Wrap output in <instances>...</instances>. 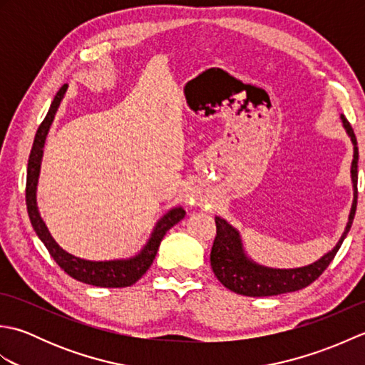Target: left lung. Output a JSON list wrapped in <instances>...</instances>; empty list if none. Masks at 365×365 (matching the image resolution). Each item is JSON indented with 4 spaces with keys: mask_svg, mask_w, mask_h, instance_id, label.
<instances>
[{
    "mask_svg": "<svg viewBox=\"0 0 365 365\" xmlns=\"http://www.w3.org/2000/svg\"><path fill=\"white\" fill-rule=\"evenodd\" d=\"M344 128L353 143V161H351V182H353V204L348 222L342 237L339 238L337 245L332 247L317 262L311 265L299 268H269L255 263L250 255L246 254L242 235L240 232L230 226V224L216 216V237L210 254V263L215 276L226 289L235 292L245 297H273V294L297 292L304 289L309 284H312L329 263L334 259L339 247L342 246L344 240L351 229V224L356 213V204H358V143L353 133V128L348 120L340 115Z\"/></svg>",
    "mask_w": 365,
    "mask_h": 365,
    "instance_id": "obj_1",
    "label": "left lung"
}]
</instances>
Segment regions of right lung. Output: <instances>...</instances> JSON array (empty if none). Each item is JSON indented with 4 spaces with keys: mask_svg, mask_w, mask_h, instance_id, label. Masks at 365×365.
<instances>
[{
    "mask_svg": "<svg viewBox=\"0 0 365 365\" xmlns=\"http://www.w3.org/2000/svg\"><path fill=\"white\" fill-rule=\"evenodd\" d=\"M68 84H64L63 88L58 91L54 96L53 102L50 105V110L46 113L41 127L37 128V133L33 143V149L29 153L28 160V174H26V208L29 215V221L33 224V229L36 230L37 237L45 245L46 250L51 254L54 262L63 268L68 276L84 284L96 285V287H106V289H120V287H130L133 285L138 279H141L152 262L157 255L160 243L166 232L175 226V224L183 220L185 210L182 207H174L163 215L161 218L155 224L152 234L147 240L144 247L133 257L128 259H114V260H86L76 255L67 252L63 250L54 238L51 237L48 227L43 222L41 212L37 207V183H38V174H41V165L43 157V145L46 135H48L51 123L56 115L58 108L63 102L66 91Z\"/></svg>",
    "mask_w": 365,
    "mask_h": 365,
    "instance_id": "right-lung-1",
    "label": "right lung"
}]
</instances>
